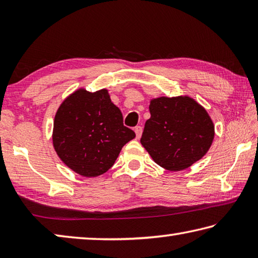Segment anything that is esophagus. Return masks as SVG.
Instances as JSON below:
<instances>
[{
  "label": "esophagus",
  "mask_w": 258,
  "mask_h": 258,
  "mask_svg": "<svg viewBox=\"0 0 258 258\" xmlns=\"http://www.w3.org/2000/svg\"><path fill=\"white\" fill-rule=\"evenodd\" d=\"M142 126H137V127L134 128V132H135V135H137V139H140L141 138V134H142Z\"/></svg>",
  "instance_id": "esophagus-1"
}]
</instances>
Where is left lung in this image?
Returning <instances> with one entry per match:
<instances>
[{"instance_id":"obj_1","label":"left lung","mask_w":258,"mask_h":258,"mask_svg":"<svg viewBox=\"0 0 258 258\" xmlns=\"http://www.w3.org/2000/svg\"><path fill=\"white\" fill-rule=\"evenodd\" d=\"M141 145L168 171H182L203 158L212 146L214 124L207 111L189 97L151 100Z\"/></svg>"}]
</instances>
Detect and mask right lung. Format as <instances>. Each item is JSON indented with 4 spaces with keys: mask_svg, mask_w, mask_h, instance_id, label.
<instances>
[{
    "mask_svg": "<svg viewBox=\"0 0 258 258\" xmlns=\"http://www.w3.org/2000/svg\"><path fill=\"white\" fill-rule=\"evenodd\" d=\"M135 138L107 90H78L55 113L53 147L69 168L86 177L106 173L126 143Z\"/></svg>",
    "mask_w": 258,
    "mask_h": 258,
    "instance_id": "add662e5",
    "label": "right lung"
}]
</instances>
